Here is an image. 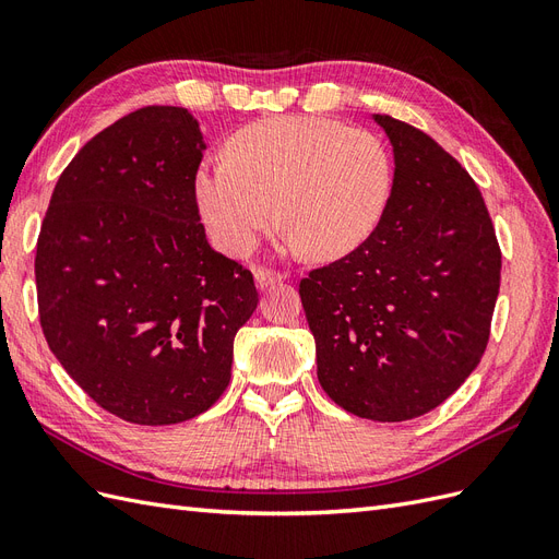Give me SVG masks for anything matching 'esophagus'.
<instances>
[{"mask_svg":"<svg viewBox=\"0 0 559 559\" xmlns=\"http://www.w3.org/2000/svg\"><path fill=\"white\" fill-rule=\"evenodd\" d=\"M253 280H257V286L263 292V289H267V286L280 284L284 280V275L270 273V270H257V273H253Z\"/></svg>","mask_w":559,"mask_h":559,"instance_id":"1","label":"esophagus"}]
</instances>
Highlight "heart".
Instances as JSON below:
<instances>
[{"label": "heart", "instance_id": "b5f03b06", "mask_svg": "<svg viewBox=\"0 0 559 559\" xmlns=\"http://www.w3.org/2000/svg\"><path fill=\"white\" fill-rule=\"evenodd\" d=\"M392 186L378 134L324 116H277L235 134L228 160L202 163L193 191L202 222L233 257L253 251L280 212L284 253L341 259L376 233Z\"/></svg>", "mask_w": 559, "mask_h": 559}]
</instances>
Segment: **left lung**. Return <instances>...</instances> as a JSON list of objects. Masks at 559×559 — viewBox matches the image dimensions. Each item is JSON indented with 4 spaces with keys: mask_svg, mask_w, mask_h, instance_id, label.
Wrapping results in <instances>:
<instances>
[{
    "mask_svg": "<svg viewBox=\"0 0 559 559\" xmlns=\"http://www.w3.org/2000/svg\"><path fill=\"white\" fill-rule=\"evenodd\" d=\"M394 148L380 226L298 294L317 378L347 413L403 421L452 396L483 359L501 251L476 181L427 132L373 114Z\"/></svg>",
    "mask_w": 559,
    "mask_h": 559,
    "instance_id": "1",
    "label": "left lung"
}]
</instances>
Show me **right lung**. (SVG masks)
Returning a JSON list of instances; mask_svg holds the SVG:
<instances>
[{"label": "right lung", "mask_w": 559, "mask_h": 559, "mask_svg": "<svg viewBox=\"0 0 559 559\" xmlns=\"http://www.w3.org/2000/svg\"><path fill=\"white\" fill-rule=\"evenodd\" d=\"M205 151L183 107L132 111L60 175L37 240L50 352L99 408L132 425L186 421L230 382L253 277L210 247L193 181Z\"/></svg>", "instance_id": "obj_1"}]
</instances>
